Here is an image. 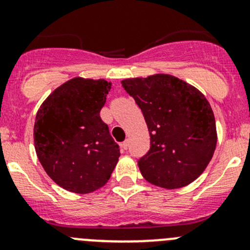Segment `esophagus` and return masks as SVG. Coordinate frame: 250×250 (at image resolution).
<instances>
[{
	"instance_id": "1",
	"label": "esophagus",
	"mask_w": 250,
	"mask_h": 250,
	"mask_svg": "<svg viewBox=\"0 0 250 250\" xmlns=\"http://www.w3.org/2000/svg\"><path fill=\"white\" fill-rule=\"evenodd\" d=\"M121 146H122L123 150H127L128 146H129V141H128V140H125V141H123L122 144H121Z\"/></svg>"
}]
</instances>
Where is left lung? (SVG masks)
I'll return each mask as SVG.
<instances>
[{"label": "left lung", "mask_w": 250, "mask_h": 250, "mask_svg": "<svg viewBox=\"0 0 250 250\" xmlns=\"http://www.w3.org/2000/svg\"><path fill=\"white\" fill-rule=\"evenodd\" d=\"M150 133V150L138 166L148 183L179 188L198 178L213 157L216 127L208 100L195 87L170 76L122 81Z\"/></svg>", "instance_id": "obj_1"}]
</instances>
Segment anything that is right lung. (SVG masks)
Returning <instances> with one entry per match:
<instances>
[{
  "mask_svg": "<svg viewBox=\"0 0 250 250\" xmlns=\"http://www.w3.org/2000/svg\"><path fill=\"white\" fill-rule=\"evenodd\" d=\"M111 83L76 77L58 87L37 111L34 140L46 173L62 188L89 193L104 186L120 146L100 117Z\"/></svg>",
  "mask_w": 250,
  "mask_h": 250,
  "instance_id": "1",
  "label": "right lung"
}]
</instances>
